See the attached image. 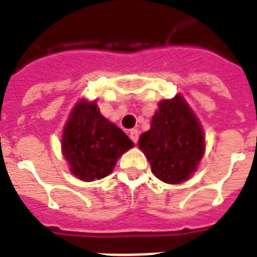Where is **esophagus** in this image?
<instances>
[{
    "label": "esophagus",
    "mask_w": 257,
    "mask_h": 257,
    "mask_svg": "<svg viewBox=\"0 0 257 257\" xmlns=\"http://www.w3.org/2000/svg\"><path fill=\"white\" fill-rule=\"evenodd\" d=\"M129 138H131V140H132L134 143H138V140H139V131H138V129H132V131L129 132Z\"/></svg>",
    "instance_id": "1"
}]
</instances>
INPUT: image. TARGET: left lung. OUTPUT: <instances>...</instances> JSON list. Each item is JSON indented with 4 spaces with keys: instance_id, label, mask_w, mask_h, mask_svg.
I'll list each match as a JSON object with an SVG mask.
<instances>
[{
    "instance_id": "obj_1",
    "label": "left lung",
    "mask_w": 257,
    "mask_h": 257,
    "mask_svg": "<svg viewBox=\"0 0 257 257\" xmlns=\"http://www.w3.org/2000/svg\"><path fill=\"white\" fill-rule=\"evenodd\" d=\"M154 176L166 184H181L196 172L206 150L199 119L181 95L161 100L151 128L139 139Z\"/></svg>"
}]
</instances>
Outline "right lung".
Listing matches in <instances>:
<instances>
[{"label":"right lung","instance_id":"add662e5","mask_svg":"<svg viewBox=\"0 0 257 257\" xmlns=\"http://www.w3.org/2000/svg\"><path fill=\"white\" fill-rule=\"evenodd\" d=\"M61 146L72 174L83 181H95L109 176L134 143L104 118L95 102L81 99L70 111Z\"/></svg>","mask_w":257,"mask_h":257}]
</instances>
